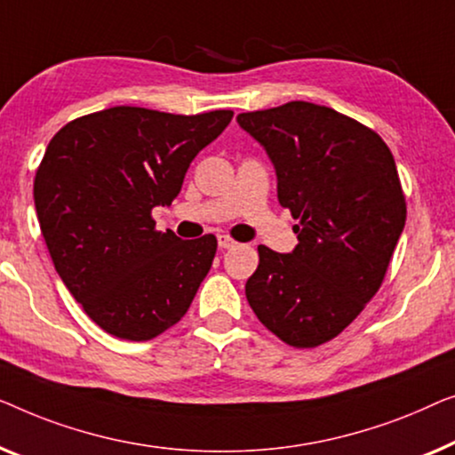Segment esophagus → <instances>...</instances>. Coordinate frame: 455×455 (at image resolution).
<instances>
[{"label":"esophagus","instance_id":"34e87169","mask_svg":"<svg viewBox=\"0 0 455 455\" xmlns=\"http://www.w3.org/2000/svg\"><path fill=\"white\" fill-rule=\"evenodd\" d=\"M219 247L220 249H233V247H236V241L228 235H219Z\"/></svg>","mask_w":455,"mask_h":455}]
</instances>
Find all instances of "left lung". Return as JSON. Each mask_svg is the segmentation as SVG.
Wrapping results in <instances>:
<instances>
[{
    "instance_id": "left-lung-1",
    "label": "left lung",
    "mask_w": 455,
    "mask_h": 455,
    "mask_svg": "<svg viewBox=\"0 0 455 455\" xmlns=\"http://www.w3.org/2000/svg\"><path fill=\"white\" fill-rule=\"evenodd\" d=\"M236 121L276 169L278 202L299 220L291 253L259 245L245 294L294 348L330 342L379 291L404 230L406 200L387 144L330 107L292 100Z\"/></svg>"
}]
</instances>
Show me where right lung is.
Listing matches in <instances>:
<instances>
[{
  "mask_svg": "<svg viewBox=\"0 0 455 455\" xmlns=\"http://www.w3.org/2000/svg\"><path fill=\"white\" fill-rule=\"evenodd\" d=\"M233 111L172 115L113 107L69 121L35 177V208L53 266L94 323L152 340L188 313L216 255V236L161 233L185 172Z\"/></svg>",
  "mask_w": 455,
  "mask_h": 455,
  "instance_id": "1",
  "label": "right lung"
}]
</instances>
